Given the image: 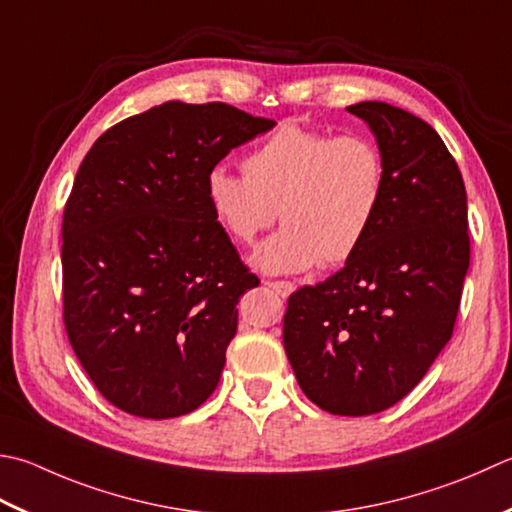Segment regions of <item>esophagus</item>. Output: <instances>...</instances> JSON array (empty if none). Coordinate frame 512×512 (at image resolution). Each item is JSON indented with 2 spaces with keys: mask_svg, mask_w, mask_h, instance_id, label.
Segmentation results:
<instances>
[{
  "mask_svg": "<svg viewBox=\"0 0 512 512\" xmlns=\"http://www.w3.org/2000/svg\"><path fill=\"white\" fill-rule=\"evenodd\" d=\"M266 286L273 288L279 297H288V295L295 293V284L293 282H266Z\"/></svg>",
  "mask_w": 512,
  "mask_h": 512,
  "instance_id": "esophagus-1",
  "label": "esophagus"
}]
</instances>
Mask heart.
<instances>
[{"instance_id": "heart-1", "label": "heart", "mask_w": 512, "mask_h": 512, "mask_svg": "<svg viewBox=\"0 0 512 512\" xmlns=\"http://www.w3.org/2000/svg\"><path fill=\"white\" fill-rule=\"evenodd\" d=\"M242 173L210 168L206 204L237 244H253L279 210L284 228L250 255V264L270 275L348 262L386 202L384 155L366 135L284 124L250 150Z\"/></svg>"}]
</instances>
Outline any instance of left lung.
<instances>
[{"label":"left lung","mask_w":512,"mask_h":512,"mask_svg":"<svg viewBox=\"0 0 512 512\" xmlns=\"http://www.w3.org/2000/svg\"><path fill=\"white\" fill-rule=\"evenodd\" d=\"M348 113L382 150L386 202L339 273L290 295L284 348L310 402L364 417L406 397L448 344L470 239L464 179L435 128L384 102Z\"/></svg>","instance_id":"1"}]
</instances>
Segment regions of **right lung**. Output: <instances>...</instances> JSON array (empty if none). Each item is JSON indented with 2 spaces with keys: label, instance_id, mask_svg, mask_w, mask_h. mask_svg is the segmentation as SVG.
Returning a JSON list of instances; mask_svg holds the SVG:
<instances>
[{
  "label": "right lung",
  "instance_id": "right-lung-1",
  "mask_svg": "<svg viewBox=\"0 0 512 512\" xmlns=\"http://www.w3.org/2000/svg\"><path fill=\"white\" fill-rule=\"evenodd\" d=\"M273 126L173 99L108 128L79 166L62 224L64 324L90 382L124 413L179 417L217 388L239 297L259 279L210 215L204 182Z\"/></svg>",
  "mask_w": 512,
  "mask_h": 512
}]
</instances>
